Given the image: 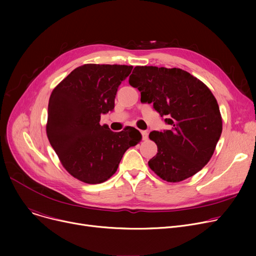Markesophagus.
Instances as JSON below:
<instances>
[{
    "mask_svg": "<svg viewBox=\"0 0 256 256\" xmlns=\"http://www.w3.org/2000/svg\"><path fill=\"white\" fill-rule=\"evenodd\" d=\"M141 134H142V139L147 140V138H148V132H147L146 130H142Z\"/></svg>",
    "mask_w": 256,
    "mask_h": 256,
    "instance_id": "esophagus-1",
    "label": "esophagus"
}]
</instances>
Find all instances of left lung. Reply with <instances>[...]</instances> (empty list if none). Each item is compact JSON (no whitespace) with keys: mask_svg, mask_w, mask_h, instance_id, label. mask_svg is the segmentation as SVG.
Wrapping results in <instances>:
<instances>
[{"mask_svg":"<svg viewBox=\"0 0 256 256\" xmlns=\"http://www.w3.org/2000/svg\"><path fill=\"white\" fill-rule=\"evenodd\" d=\"M128 83L141 92V102L154 104L171 126L150 134L158 146L150 168L168 182L193 176L208 163L222 132L212 91L186 70L156 66H136Z\"/></svg>","mask_w":256,"mask_h":256,"instance_id":"1","label":"left lung"}]
</instances>
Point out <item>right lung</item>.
Returning <instances> with one entry per match:
<instances>
[{
  "instance_id": "add662e5",
  "label": "right lung",
  "mask_w": 256,
  "mask_h": 256,
  "mask_svg": "<svg viewBox=\"0 0 256 256\" xmlns=\"http://www.w3.org/2000/svg\"><path fill=\"white\" fill-rule=\"evenodd\" d=\"M132 66L84 64L54 88L48 108L46 135L62 166L74 178L102 184L117 171L124 152L142 135L126 126L114 132L100 115L114 109L117 89Z\"/></svg>"
}]
</instances>
